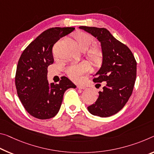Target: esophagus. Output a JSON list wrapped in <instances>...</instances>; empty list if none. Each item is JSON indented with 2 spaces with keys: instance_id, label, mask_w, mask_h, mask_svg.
Listing matches in <instances>:
<instances>
[{
  "instance_id": "obj_1",
  "label": "esophagus",
  "mask_w": 154,
  "mask_h": 154,
  "mask_svg": "<svg viewBox=\"0 0 154 154\" xmlns=\"http://www.w3.org/2000/svg\"><path fill=\"white\" fill-rule=\"evenodd\" d=\"M77 88L78 89H82V90L86 88H85L84 86H82V85H77Z\"/></svg>"
}]
</instances>
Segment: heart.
Here are the masks:
<instances>
[{
  "label": "heart",
  "instance_id": "b5f03b06",
  "mask_svg": "<svg viewBox=\"0 0 154 154\" xmlns=\"http://www.w3.org/2000/svg\"><path fill=\"white\" fill-rule=\"evenodd\" d=\"M78 46L82 51L87 50V57L95 64H99L103 60V51L99 46H92L94 44V39L92 35L84 31H78L73 35ZM90 66L87 63L70 64L66 68V74L74 81H79L82 77L88 72Z\"/></svg>",
  "mask_w": 154,
  "mask_h": 154
}]
</instances>
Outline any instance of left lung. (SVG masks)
<instances>
[{"mask_svg":"<svg viewBox=\"0 0 154 154\" xmlns=\"http://www.w3.org/2000/svg\"><path fill=\"white\" fill-rule=\"evenodd\" d=\"M79 29L97 38L101 45L103 63L95 83L105 82L95 103L88 107L90 113L108 117L119 112L130 99L136 78V61L128 46L114 37L108 29L81 26Z\"/></svg>","mask_w":154,"mask_h":154,"instance_id":"8db88e82","label":"left lung"}]
</instances>
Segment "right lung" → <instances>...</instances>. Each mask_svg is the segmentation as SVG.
Segmentation results:
<instances>
[{
    "instance_id": "1",
    "label": "right lung",
    "mask_w": 154,
    "mask_h": 154,
    "mask_svg": "<svg viewBox=\"0 0 154 154\" xmlns=\"http://www.w3.org/2000/svg\"><path fill=\"white\" fill-rule=\"evenodd\" d=\"M74 27H53L38 36L28 45L18 60L15 84L18 96L29 114L39 119H48L58 113L66 90L76 86L66 77L59 84H49L47 68L54 60L53 46L60 38Z\"/></svg>"
}]
</instances>
